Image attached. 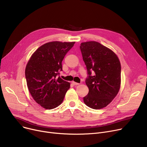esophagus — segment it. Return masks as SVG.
Here are the masks:
<instances>
[{
    "instance_id": "1",
    "label": "esophagus",
    "mask_w": 147,
    "mask_h": 147,
    "mask_svg": "<svg viewBox=\"0 0 147 147\" xmlns=\"http://www.w3.org/2000/svg\"><path fill=\"white\" fill-rule=\"evenodd\" d=\"M71 83H72L73 85H78V84H79V83H76V82H72Z\"/></svg>"
}]
</instances>
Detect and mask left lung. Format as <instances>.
I'll use <instances>...</instances> for the list:
<instances>
[{"label":"left lung","mask_w":147,"mask_h":147,"mask_svg":"<svg viewBox=\"0 0 147 147\" xmlns=\"http://www.w3.org/2000/svg\"><path fill=\"white\" fill-rule=\"evenodd\" d=\"M80 48L87 68L86 84L89 90L83 101L90 108L102 109L112 101L119 90L120 61L111 50L99 42H82Z\"/></svg>","instance_id":"obj_1"}]
</instances>
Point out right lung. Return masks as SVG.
Returning <instances> with one entry per match:
<instances>
[{"label": "right lung", "mask_w": 147, "mask_h": 147, "mask_svg": "<svg viewBox=\"0 0 147 147\" xmlns=\"http://www.w3.org/2000/svg\"><path fill=\"white\" fill-rule=\"evenodd\" d=\"M75 42L46 43L32 55L25 68L28 90L35 101L46 109L55 108L63 102L70 83L59 76L62 61Z\"/></svg>", "instance_id": "add662e5"}]
</instances>
